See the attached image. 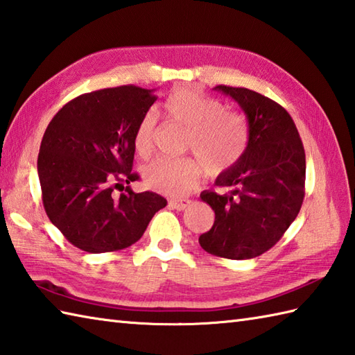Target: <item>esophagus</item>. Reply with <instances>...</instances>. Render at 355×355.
Segmentation results:
<instances>
[{
  "mask_svg": "<svg viewBox=\"0 0 355 355\" xmlns=\"http://www.w3.org/2000/svg\"><path fill=\"white\" fill-rule=\"evenodd\" d=\"M168 204L171 208L178 209V211H182V209H185L187 207H190L191 199H171Z\"/></svg>",
  "mask_w": 355,
  "mask_h": 355,
  "instance_id": "obj_1",
  "label": "esophagus"
}]
</instances>
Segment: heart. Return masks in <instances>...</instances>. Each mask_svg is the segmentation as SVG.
Instances as JSON below:
<instances>
[{
  "mask_svg": "<svg viewBox=\"0 0 355 355\" xmlns=\"http://www.w3.org/2000/svg\"><path fill=\"white\" fill-rule=\"evenodd\" d=\"M164 114L187 130L185 148L204 162L213 175L233 167L247 147V127L241 114L222 108L218 98L194 87L173 90L164 101ZM155 139L156 116L148 112L135 130L137 155L148 157L153 153ZM201 163L194 157H161L144 168V180L156 191L180 196L199 185L205 173Z\"/></svg>",
  "mask_w": 355,
  "mask_h": 355,
  "instance_id": "heart-1",
  "label": "heart"
}]
</instances>
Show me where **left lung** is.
Masks as SVG:
<instances>
[{
	"mask_svg": "<svg viewBox=\"0 0 355 355\" xmlns=\"http://www.w3.org/2000/svg\"><path fill=\"white\" fill-rule=\"evenodd\" d=\"M216 89L247 114L248 146L216 179L230 191L200 194L216 218L199 243L218 257L252 259L272 248L297 218L305 198V150L293 118L276 101L245 87Z\"/></svg>",
	"mask_w": 355,
	"mask_h": 355,
	"instance_id": "1",
	"label": "left lung"
}]
</instances>
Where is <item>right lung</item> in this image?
I'll return each mask as SVG.
<instances>
[{
	"label": "right lung",
	"mask_w": 355,
	"mask_h": 355,
	"mask_svg": "<svg viewBox=\"0 0 355 355\" xmlns=\"http://www.w3.org/2000/svg\"><path fill=\"white\" fill-rule=\"evenodd\" d=\"M157 96L121 85L69 101L46 128L38 155L42 205L50 222L76 248L99 254L139 241L167 205L153 191L133 193L135 130ZM124 193L114 196V187Z\"/></svg>",
	"instance_id": "obj_1"
}]
</instances>
